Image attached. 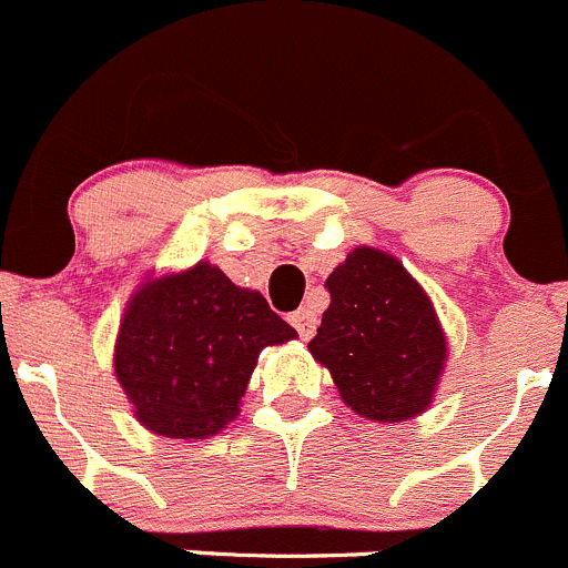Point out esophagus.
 <instances>
[{
	"label": "esophagus",
	"mask_w": 568,
	"mask_h": 568,
	"mask_svg": "<svg viewBox=\"0 0 568 568\" xmlns=\"http://www.w3.org/2000/svg\"><path fill=\"white\" fill-rule=\"evenodd\" d=\"M291 324H294V329L300 332L302 339H310L318 329V318H315V310L310 307V304H304V307L296 310L294 315H291Z\"/></svg>",
	"instance_id": "esophagus-1"
}]
</instances>
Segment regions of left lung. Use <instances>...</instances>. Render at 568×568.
<instances>
[{"instance_id":"1","label":"left lung","mask_w":568,"mask_h":568,"mask_svg":"<svg viewBox=\"0 0 568 568\" xmlns=\"http://www.w3.org/2000/svg\"><path fill=\"white\" fill-rule=\"evenodd\" d=\"M326 288L332 302L307 348L343 403L381 425L425 414L449 356L427 291L403 261L367 244L345 255Z\"/></svg>"}]
</instances>
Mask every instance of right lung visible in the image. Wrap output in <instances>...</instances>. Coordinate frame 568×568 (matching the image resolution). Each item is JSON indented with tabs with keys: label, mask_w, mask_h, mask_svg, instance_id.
I'll return each instance as SVG.
<instances>
[{
	"label": "right lung",
	"mask_w": 568,
	"mask_h": 568,
	"mask_svg": "<svg viewBox=\"0 0 568 568\" xmlns=\"http://www.w3.org/2000/svg\"><path fill=\"white\" fill-rule=\"evenodd\" d=\"M296 337L209 261L149 277L124 307L113 375L149 433L204 440L239 416L258 354Z\"/></svg>",
	"instance_id": "1"
}]
</instances>
